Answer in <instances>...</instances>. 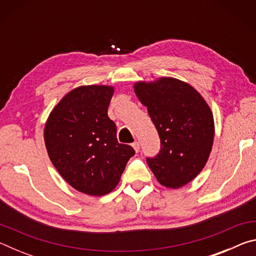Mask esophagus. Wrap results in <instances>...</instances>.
Instances as JSON below:
<instances>
[{
  "instance_id": "esophagus-1",
  "label": "esophagus",
  "mask_w": 256,
  "mask_h": 256,
  "mask_svg": "<svg viewBox=\"0 0 256 256\" xmlns=\"http://www.w3.org/2000/svg\"><path fill=\"white\" fill-rule=\"evenodd\" d=\"M132 146H133V149L136 150V152H138V151H140V144H138V142H134Z\"/></svg>"
}]
</instances>
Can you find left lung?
I'll return each mask as SVG.
<instances>
[{
	"label": "left lung",
	"instance_id": "8db88e82",
	"mask_svg": "<svg viewBox=\"0 0 256 256\" xmlns=\"http://www.w3.org/2000/svg\"><path fill=\"white\" fill-rule=\"evenodd\" d=\"M160 138V152L146 162L167 188H180L200 174L214 138V120L202 94L172 76L133 84Z\"/></svg>",
	"mask_w": 256,
	"mask_h": 256
}]
</instances>
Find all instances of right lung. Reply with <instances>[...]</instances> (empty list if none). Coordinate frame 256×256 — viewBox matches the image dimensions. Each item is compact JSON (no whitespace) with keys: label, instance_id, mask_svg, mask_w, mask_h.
<instances>
[{"label":"right lung","instance_id":"obj_1","mask_svg":"<svg viewBox=\"0 0 256 256\" xmlns=\"http://www.w3.org/2000/svg\"><path fill=\"white\" fill-rule=\"evenodd\" d=\"M114 92L106 84L76 86L60 99L45 123L52 164L73 188L88 196L110 193L136 154L131 146L118 144L116 125L107 115Z\"/></svg>","mask_w":256,"mask_h":256}]
</instances>
